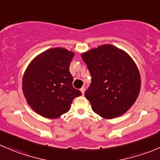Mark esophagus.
Listing matches in <instances>:
<instances>
[{"instance_id":"obj_1","label":"esophagus","mask_w":160,"mask_h":160,"mask_svg":"<svg viewBox=\"0 0 160 160\" xmlns=\"http://www.w3.org/2000/svg\"><path fill=\"white\" fill-rule=\"evenodd\" d=\"M80 91H81L82 94H84V91H85V88L84 87H82L81 88H80Z\"/></svg>"}]
</instances>
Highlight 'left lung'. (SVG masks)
<instances>
[{
	"instance_id": "1",
	"label": "left lung",
	"mask_w": 160,
	"mask_h": 160,
	"mask_svg": "<svg viewBox=\"0 0 160 160\" xmlns=\"http://www.w3.org/2000/svg\"><path fill=\"white\" fill-rule=\"evenodd\" d=\"M92 79L85 97L104 119L124 114L137 100L141 75L133 58L122 49L102 44L81 54Z\"/></svg>"
}]
</instances>
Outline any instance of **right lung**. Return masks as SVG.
<instances>
[{
	"label": "right lung",
	"instance_id": "add662e5",
	"mask_svg": "<svg viewBox=\"0 0 160 160\" xmlns=\"http://www.w3.org/2000/svg\"><path fill=\"white\" fill-rule=\"evenodd\" d=\"M74 52L63 48H49L35 57L22 77V92L35 112L57 119L70 109L75 98L82 95L72 87L69 65Z\"/></svg>",
	"mask_w": 160,
	"mask_h": 160
}]
</instances>
